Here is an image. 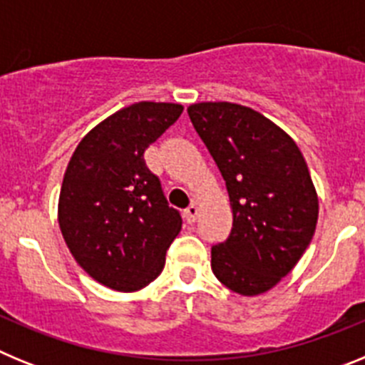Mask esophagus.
<instances>
[{"label":"esophagus","mask_w":365,"mask_h":365,"mask_svg":"<svg viewBox=\"0 0 365 365\" xmlns=\"http://www.w3.org/2000/svg\"><path fill=\"white\" fill-rule=\"evenodd\" d=\"M197 215H199V206L195 205V202H192V205H190L188 208L185 210V219L190 222V225H192V222H195Z\"/></svg>","instance_id":"esophagus-1"}]
</instances>
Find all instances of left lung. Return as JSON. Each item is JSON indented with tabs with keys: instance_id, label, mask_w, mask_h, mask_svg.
I'll return each mask as SVG.
<instances>
[{
	"instance_id": "1",
	"label": "left lung",
	"mask_w": 365,
	"mask_h": 365,
	"mask_svg": "<svg viewBox=\"0 0 365 365\" xmlns=\"http://www.w3.org/2000/svg\"><path fill=\"white\" fill-rule=\"evenodd\" d=\"M230 195L227 241L212 247V270L230 291L256 296L294 269L311 243L318 197L296 143L261 113L230 102L188 108Z\"/></svg>"
}]
</instances>
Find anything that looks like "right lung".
I'll list each match as a JSON object with an SVG mask.
<instances>
[{"mask_svg":"<svg viewBox=\"0 0 365 365\" xmlns=\"http://www.w3.org/2000/svg\"><path fill=\"white\" fill-rule=\"evenodd\" d=\"M182 106L137 102L93 128L74 150L58 222L76 263L113 291L133 292L164 269L182 227L144 151L180 117Z\"/></svg>","mask_w":365,"mask_h":365,"instance_id":"obj_1","label":"right lung"}]
</instances>
